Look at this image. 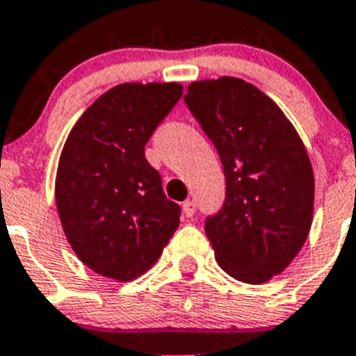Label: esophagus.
Masks as SVG:
<instances>
[{
    "mask_svg": "<svg viewBox=\"0 0 356 356\" xmlns=\"http://www.w3.org/2000/svg\"><path fill=\"white\" fill-rule=\"evenodd\" d=\"M183 213L186 216V218H192L193 213H195V203H193V201H184Z\"/></svg>",
    "mask_w": 356,
    "mask_h": 356,
    "instance_id": "esophagus-1",
    "label": "esophagus"
}]
</instances>
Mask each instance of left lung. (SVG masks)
<instances>
[{
	"instance_id": "8db88e82",
	"label": "left lung",
	"mask_w": 356,
	"mask_h": 356,
	"mask_svg": "<svg viewBox=\"0 0 356 356\" xmlns=\"http://www.w3.org/2000/svg\"><path fill=\"white\" fill-rule=\"evenodd\" d=\"M184 102L223 164V208L204 223L219 267L239 282H268L296 258L313 223L307 149L282 109L241 78L192 82Z\"/></svg>"
}]
</instances>
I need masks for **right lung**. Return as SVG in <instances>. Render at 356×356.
<instances>
[{
	"instance_id": "right-lung-1",
	"label": "right lung",
	"mask_w": 356,
	"mask_h": 356,
	"mask_svg": "<svg viewBox=\"0 0 356 356\" xmlns=\"http://www.w3.org/2000/svg\"><path fill=\"white\" fill-rule=\"evenodd\" d=\"M183 95V86L120 83L98 97L63 144L56 172L58 216L80 261L129 282L155 265L179 227L144 146Z\"/></svg>"
}]
</instances>
